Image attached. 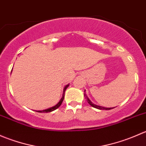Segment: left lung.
<instances>
[{"mask_svg":"<svg viewBox=\"0 0 146 146\" xmlns=\"http://www.w3.org/2000/svg\"><path fill=\"white\" fill-rule=\"evenodd\" d=\"M85 91H84V92H85ZM84 97H85V99H86V100L88 102V104H90V105L92 106V107H95V108L98 109V110H111V109L114 108V107H111V108H107V107H102V106H99V105H97V104H93V103H92V102L90 101V100L89 98H88V97L87 96V95H86V94H85V93H84Z\"/></svg>","mask_w":146,"mask_h":146,"instance_id":"left-lung-1","label":"left lung"}]
</instances>
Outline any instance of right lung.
Instances as JSON below:
<instances>
[{
	"label": "right lung",
	"mask_w": 146,
	"mask_h": 146,
	"mask_svg": "<svg viewBox=\"0 0 146 146\" xmlns=\"http://www.w3.org/2000/svg\"><path fill=\"white\" fill-rule=\"evenodd\" d=\"M69 86V84H68V85H66V86L64 87V92H63V95H62V98H61V100H60V101L58 102V103H57L56 105H54V107H50V108H48V109H46V110H39V111H37V110H36L35 111H38V112H41V113H48V112H51V111H54V110H56V109H58V107L61 106V104H62L63 102V100H64V95H65V91H66V90L67 89L68 87Z\"/></svg>",
	"instance_id": "1"
}]
</instances>
